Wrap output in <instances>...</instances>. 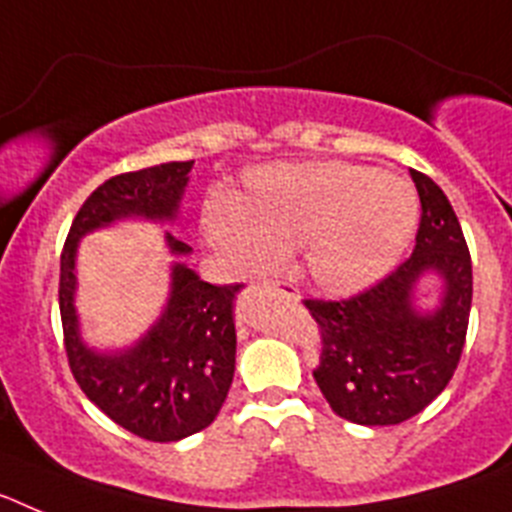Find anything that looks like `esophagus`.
<instances>
[{"mask_svg":"<svg viewBox=\"0 0 512 512\" xmlns=\"http://www.w3.org/2000/svg\"><path fill=\"white\" fill-rule=\"evenodd\" d=\"M269 287L274 289V292H277V295L289 297V300H297V289L292 287V284H289V282H271Z\"/></svg>","mask_w":512,"mask_h":512,"instance_id":"obj_1","label":"esophagus"}]
</instances>
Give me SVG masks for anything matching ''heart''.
<instances>
[{"label":"heart","instance_id":"obj_1","mask_svg":"<svg viewBox=\"0 0 512 512\" xmlns=\"http://www.w3.org/2000/svg\"><path fill=\"white\" fill-rule=\"evenodd\" d=\"M418 215L415 189L372 166H269L246 176L241 202L207 197L202 233L251 274L300 251L302 274L343 297L390 274L413 241Z\"/></svg>","mask_w":512,"mask_h":512}]
</instances>
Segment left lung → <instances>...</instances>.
<instances>
[{"label": "left lung", "mask_w": 512, "mask_h": 512, "mask_svg": "<svg viewBox=\"0 0 512 512\" xmlns=\"http://www.w3.org/2000/svg\"><path fill=\"white\" fill-rule=\"evenodd\" d=\"M420 225L410 259L346 300H302L320 330L312 369L333 413L359 425H397L425 410L459 366L472 310V256L449 197L410 169ZM425 276L444 284L442 305L414 310Z\"/></svg>", "instance_id": "left-lung-1"}]
</instances>
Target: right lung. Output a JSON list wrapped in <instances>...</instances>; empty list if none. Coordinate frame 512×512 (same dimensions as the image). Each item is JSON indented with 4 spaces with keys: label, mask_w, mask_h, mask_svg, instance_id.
I'll return each mask as SVG.
<instances>
[{
    "label": "right lung",
    "mask_w": 512,
    "mask_h": 512,
    "mask_svg": "<svg viewBox=\"0 0 512 512\" xmlns=\"http://www.w3.org/2000/svg\"><path fill=\"white\" fill-rule=\"evenodd\" d=\"M194 161H169L117 174L79 207L61 251L63 346L81 392L110 420L138 438L169 443L217 418L235 372L233 300L241 284L215 287L174 264L164 315L128 351L97 354L81 343L74 307L76 246L87 233L120 217L174 220ZM174 256L192 248L166 233Z\"/></svg>",
    "instance_id": "right-lung-1"
}]
</instances>
